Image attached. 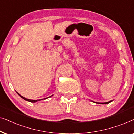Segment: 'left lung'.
Masks as SVG:
<instances>
[{
    "instance_id": "8db88e82",
    "label": "left lung",
    "mask_w": 134,
    "mask_h": 134,
    "mask_svg": "<svg viewBox=\"0 0 134 134\" xmlns=\"http://www.w3.org/2000/svg\"><path fill=\"white\" fill-rule=\"evenodd\" d=\"M111 101H109V102H104V103H100V104H107V103H109L110 102H111ZM96 103H97V102H96Z\"/></svg>"
}]
</instances>
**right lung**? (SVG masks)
<instances>
[{
  "instance_id": "right-lung-1",
  "label": "right lung",
  "mask_w": 134,
  "mask_h": 134,
  "mask_svg": "<svg viewBox=\"0 0 134 134\" xmlns=\"http://www.w3.org/2000/svg\"><path fill=\"white\" fill-rule=\"evenodd\" d=\"M17 94H18V95L20 96V97H21V98H23V99L24 100H26V101H29V102H37V101H39V100H31V99H26V98H25V97H23V96H21L20 94H19V93H18L17 92ZM53 96V95H52ZM49 96V97H51V96ZM47 98H48V97H47ZM47 98H44V99H47Z\"/></svg>"
}]
</instances>
